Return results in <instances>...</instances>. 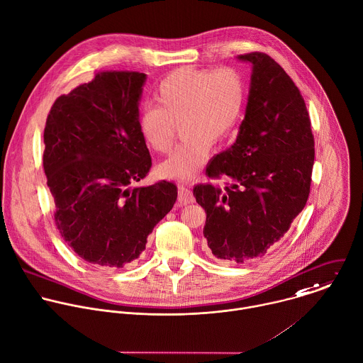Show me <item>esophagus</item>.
I'll list each match as a JSON object with an SVG mask.
<instances>
[{
	"label": "esophagus",
	"instance_id": "1",
	"mask_svg": "<svg viewBox=\"0 0 363 363\" xmlns=\"http://www.w3.org/2000/svg\"><path fill=\"white\" fill-rule=\"evenodd\" d=\"M194 202V194L189 188L181 185L178 188V201H177V205L178 206H185L188 203H192Z\"/></svg>",
	"mask_w": 363,
	"mask_h": 363
}]
</instances>
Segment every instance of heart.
<instances>
[{
	"label": "heart",
	"instance_id": "b5f03b06",
	"mask_svg": "<svg viewBox=\"0 0 363 363\" xmlns=\"http://www.w3.org/2000/svg\"><path fill=\"white\" fill-rule=\"evenodd\" d=\"M158 107H147L138 116V133L144 144L158 152L171 151L177 125L182 143L158 167L162 177L188 181L198 175L212 143L228 137L238 123L245 84L232 69L206 70L181 67L169 73L155 91Z\"/></svg>",
	"mask_w": 363,
	"mask_h": 363
}]
</instances>
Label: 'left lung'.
<instances>
[{"mask_svg": "<svg viewBox=\"0 0 363 363\" xmlns=\"http://www.w3.org/2000/svg\"><path fill=\"white\" fill-rule=\"evenodd\" d=\"M245 118L235 143L206 167L226 179L194 188L206 212L203 236L216 259L243 263L263 257L304 209L314 165V135L298 87L269 55L252 52Z\"/></svg>", "mask_w": 363, "mask_h": 363, "instance_id": "8db88e82", "label": "left lung"}]
</instances>
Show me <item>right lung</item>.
I'll list each match as a JSON object with an SVG mask.
<instances>
[{
  "label": "right lung",
  "instance_id": "1",
  "mask_svg": "<svg viewBox=\"0 0 363 363\" xmlns=\"http://www.w3.org/2000/svg\"><path fill=\"white\" fill-rule=\"evenodd\" d=\"M145 80L138 72H100L57 97L46 118L43 169L55 223L72 250L97 267L138 259L177 201L172 182L130 186L151 168L138 133Z\"/></svg>",
  "mask_w": 363,
  "mask_h": 363
}]
</instances>
